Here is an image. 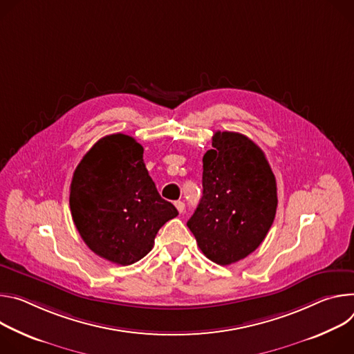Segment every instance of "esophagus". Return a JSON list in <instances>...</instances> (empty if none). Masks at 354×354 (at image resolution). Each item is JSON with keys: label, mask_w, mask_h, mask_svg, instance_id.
Instances as JSON below:
<instances>
[{"label": "esophagus", "mask_w": 354, "mask_h": 354, "mask_svg": "<svg viewBox=\"0 0 354 354\" xmlns=\"http://www.w3.org/2000/svg\"><path fill=\"white\" fill-rule=\"evenodd\" d=\"M174 205H176L177 211H178L180 214H183V212L185 211V204H184L183 201H176V203H174Z\"/></svg>", "instance_id": "obj_1"}]
</instances>
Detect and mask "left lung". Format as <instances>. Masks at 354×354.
<instances>
[{
	"mask_svg": "<svg viewBox=\"0 0 354 354\" xmlns=\"http://www.w3.org/2000/svg\"><path fill=\"white\" fill-rule=\"evenodd\" d=\"M203 157V198L187 226L201 252L227 266L253 253L277 211V183L263 150L248 136L215 132Z\"/></svg>",
	"mask_w": 354,
	"mask_h": 354,
	"instance_id": "1",
	"label": "left lung"
}]
</instances>
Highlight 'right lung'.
Masks as SVG:
<instances>
[{"label":"right lung","mask_w":354,"mask_h":354,"mask_svg":"<svg viewBox=\"0 0 354 354\" xmlns=\"http://www.w3.org/2000/svg\"><path fill=\"white\" fill-rule=\"evenodd\" d=\"M70 209L86 245L121 266L145 257L159 229L178 215L157 192L142 145L124 133L101 138L84 154L73 174Z\"/></svg>","instance_id":"right-lung-1"}]
</instances>
